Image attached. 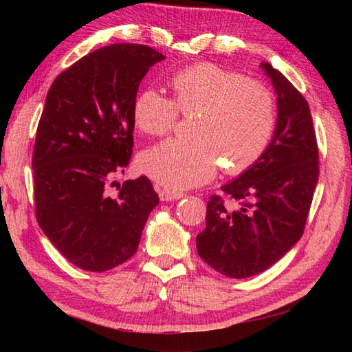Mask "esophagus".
<instances>
[{"label":"esophagus","mask_w":352,"mask_h":352,"mask_svg":"<svg viewBox=\"0 0 352 352\" xmlns=\"http://www.w3.org/2000/svg\"><path fill=\"white\" fill-rule=\"evenodd\" d=\"M158 195L162 201H172V200H178L184 197L183 192H175V190H170L166 188H158Z\"/></svg>","instance_id":"34e87169"}]
</instances>
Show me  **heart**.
I'll list each match as a JSON object with an SVG mask.
<instances>
[{
  "mask_svg": "<svg viewBox=\"0 0 352 352\" xmlns=\"http://www.w3.org/2000/svg\"><path fill=\"white\" fill-rule=\"evenodd\" d=\"M170 99L142 90L133 102V122L141 133L166 135L177 113L192 115V140H168L147 148L140 168L170 190L212 180L223 162L241 172L258 162L275 130V100L261 82L214 63L184 68L168 82Z\"/></svg>",
  "mask_w": 352,
  "mask_h": 352,
  "instance_id": "b5f03b06",
  "label": "heart"
}]
</instances>
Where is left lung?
Here are the masks:
<instances>
[{
  "label": "left lung",
  "mask_w": 352,
  "mask_h": 352,
  "mask_svg": "<svg viewBox=\"0 0 352 352\" xmlns=\"http://www.w3.org/2000/svg\"><path fill=\"white\" fill-rule=\"evenodd\" d=\"M261 68L276 93V126L258 162L222 186L241 205L228 208L212 195L197 253L228 278H248L270 269L305 231L318 183V147L311 109L302 94L272 67Z\"/></svg>",
  "instance_id": "8db88e82"
}]
</instances>
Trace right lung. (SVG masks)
<instances>
[{
    "label": "right lung",
    "instance_id": "obj_1",
    "mask_svg": "<svg viewBox=\"0 0 352 352\" xmlns=\"http://www.w3.org/2000/svg\"><path fill=\"white\" fill-rule=\"evenodd\" d=\"M164 58L146 45H110L71 65L47 91L32 157L35 214L52 245L82 270L105 272L132 258L160 201L147 177L115 178L132 155L140 82Z\"/></svg>",
    "mask_w": 352,
    "mask_h": 352
}]
</instances>
